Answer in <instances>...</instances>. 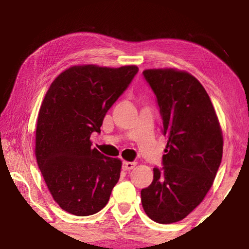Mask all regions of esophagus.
I'll use <instances>...</instances> for the list:
<instances>
[{
  "label": "esophagus",
  "mask_w": 249,
  "mask_h": 249,
  "mask_svg": "<svg viewBox=\"0 0 249 249\" xmlns=\"http://www.w3.org/2000/svg\"><path fill=\"white\" fill-rule=\"evenodd\" d=\"M135 166H136V163H135V162L123 161V169L124 170H132Z\"/></svg>",
  "instance_id": "obj_1"
}]
</instances>
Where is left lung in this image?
Listing matches in <instances>:
<instances>
[{
  "label": "left lung",
  "instance_id": "left-lung-1",
  "mask_svg": "<svg viewBox=\"0 0 249 249\" xmlns=\"http://www.w3.org/2000/svg\"><path fill=\"white\" fill-rule=\"evenodd\" d=\"M167 138L161 170L141 192L145 213L160 224L183 220L212 187L223 155L216 112L199 80L184 70L146 69Z\"/></svg>",
  "mask_w": 249,
  "mask_h": 249
}]
</instances>
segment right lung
Here are the masks:
<instances>
[{
  "instance_id": "1",
  "label": "right lung",
  "mask_w": 249,
  "mask_h": 249,
  "mask_svg": "<svg viewBox=\"0 0 249 249\" xmlns=\"http://www.w3.org/2000/svg\"><path fill=\"white\" fill-rule=\"evenodd\" d=\"M136 66H72L50 84L36 124L35 155L54 202L77 216L102 210L121 175L122 161L92 148L107 112L120 98Z\"/></svg>"
}]
</instances>
